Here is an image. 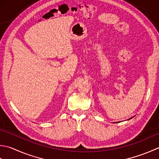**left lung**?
I'll return each mask as SVG.
<instances>
[{
  "label": "left lung",
  "instance_id": "1",
  "mask_svg": "<svg viewBox=\"0 0 159 159\" xmlns=\"http://www.w3.org/2000/svg\"><path fill=\"white\" fill-rule=\"evenodd\" d=\"M132 117H131V118H129V119H132Z\"/></svg>",
  "mask_w": 159,
  "mask_h": 159
}]
</instances>
